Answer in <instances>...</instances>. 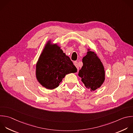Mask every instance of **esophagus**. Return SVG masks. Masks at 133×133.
<instances>
[{"mask_svg": "<svg viewBox=\"0 0 133 133\" xmlns=\"http://www.w3.org/2000/svg\"><path fill=\"white\" fill-rule=\"evenodd\" d=\"M73 63H74V65L76 66V68H77V70H78L79 68H78V64H77V61H74V62H73Z\"/></svg>", "mask_w": 133, "mask_h": 133, "instance_id": "obj_1", "label": "esophagus"}]
</instances>
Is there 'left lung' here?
I'll return each instance as SVG.
<instances>
[{"instance_id":"obj_1","label":"left lung","mask_w":133,"mask_h":133,"mask_svg":"<svg viewBox=\"0 0 133 133\" xmlns=\"http://www.w3.org/2000/svg\"><path fill=\"white\" fill-rule=\"evenodd\" d=\"M86 55L83 57V65L79 71L78 76L86 88L94 91L100 88L105 80L104 66L97 55L87 49Z\"/></svg>"}]
</instances>
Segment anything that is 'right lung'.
<instances>
[{
    "instance_id": "add662e5",
    "label": "right lung",
    "mask_w": 133,
    "mask_h": 133,
    "mask_svg": "<svg viewBox=\"0 0 133 133\" xmlns=\"http://www.w3.org/2000/svg\"><path fill=\"white\" fill-rule=\"evenodd\" d=\"M76 72L77 69L61 47L48 41L36 64V77L39 83L48 89H54L66 74Z\"/></svg>"
}]
</instances>
